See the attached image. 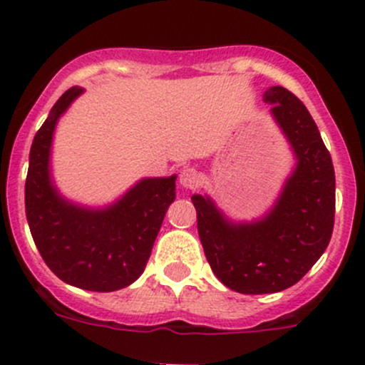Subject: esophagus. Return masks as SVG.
Wrapping results in <instances>:
<instances>
[{"instance_id":"1","label":"esophagus","mask_w":365,"mask_h":365,"mask_svg":"<svg viewBox=\"0 0 365 365\" xmlns=\"http://www.w3.org/2000/svg\"><path fill=\"white\" fill-rule=\"evenodd\" d=\"M199 182H201V178H199V173L194 168H183L180 171V185L183 189H195L199 185Z\"/></svg>"}]
</instances>
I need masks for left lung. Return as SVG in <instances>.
Masks as SVG:
<instances>
[{
  "label": "left lung",
  "mask_w": 365,
  "mask_h": 365,
  "mask_svg": "<svg viewBox=\"0 0 365 365\" xmlns=\"http://www.w3.org/2000/svg\"><path fill=\"white\" fill-rule=\"evenodd\" d=\"M264 101L292 147L295 168L273 208L253 222H232L210 195L194 194L197 232L212 271L240 294H273L295 285L331 241L336 176L308 108L285 87H269Z\"/></svg>",
  "instance_id": "obj_1"
}]
</instances>
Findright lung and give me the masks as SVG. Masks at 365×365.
I'll use <instances>...</instances> for the list:
<instances>
[{
  "label": "right lung",
  "instance_id": "obj_1",
  "mask_svg": "<svg viewBox=\"0 0 365 365\" xmlns=\"http://www.w3.org/2000/svg\"><path fill=\"white\" fill-rule=\"evenodd\" d=\"M82 92V87L64 92L34 136L26 217L38 252L57 278L83 290L113 292L145 271L164 215L175 201L176 175L140 180L105 208L64 199L52 180V140L61 115Z\"/></svg>",
  "mask_w": 365,
  "mask_h": 365
}]
</instances>
